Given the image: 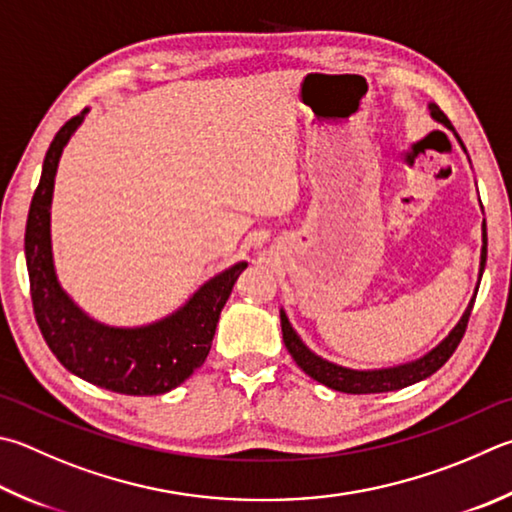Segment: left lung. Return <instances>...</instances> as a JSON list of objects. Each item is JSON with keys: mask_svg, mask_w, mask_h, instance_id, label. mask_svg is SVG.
I'll return each mask as SVG.
<instances>
[{"mask_svg": "<svg viewBox=\"0 0 512 512\" xmlns=\"http://www.w3.org/2000/svg\"><path fill=\"white\" fill-rule=\"evenodd\" d=\"M430 114L434 120H439L445 127H452L448 116L434 105H430ZM486 253H488V235H486V221H483V246H481V268H479V280L483 275V266H486ZM475 306V297H472L466 313L461 315V320L457 327H454L448 338H445L441 345H436L430 353H425L423 358H418L414 362H407V365H398V367H389V369H374V371H358V369H347L340 365H333V362L324 360L320 356L304 345L300 336L293 331L291 322H288L286 313L280 311V320H282V333H284V345L291 353L293 360L297 362L304 374H309L313 380L327 385L336 392H345V394H383V392H394V389H403L407 385H414L418 380H425L427 376H432L434 371H439L445 362L450 360L454 349L459 347V342L466 333L468 320H470V311Z\"/></svg>", "mask_w": 512, "mask_h": 512, "instance_id": "1", "label": "left lung"}]
</instances>
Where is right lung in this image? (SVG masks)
<instances>
[{
    "label": "right lung",
    "instance_id": "1",
    "mask_svg": "<svg viewBox=\"0 0 512 512\" xmlns=\"http://www.w3.org/2000/svg\"><path fill=\"white\" fill-rule=\"evenodd\" d=\"M85 114L87 109L67 120L51 141L26 219L24 250L33 313L46 345L71 374L116 394H165L208 358L221 309L248 264L239 262L215 275L179 311L147 327H105L80 311L55 277L51 199L62 150Z\"/></svg>",
    "mask_w": 512,
    "mask_h": 512
}]
</instances>
